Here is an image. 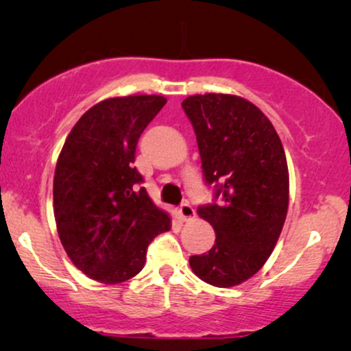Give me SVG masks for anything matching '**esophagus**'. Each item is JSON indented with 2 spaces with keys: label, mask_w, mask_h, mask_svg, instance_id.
<instances>
[{
  "label": "esophagus",
  "mask_w": 351,
  "mask_h": 351,
  "mask_svg": "<svg viewBox=\"0 0 351 351\" xmlns=\"http://www.w3.org/2000/svg\"><path fill=\"white\" fill-rule=\"evenodd\" d=\"M179 213H180V215H182V219L185 220V222H189V220H191V219H195V215H196V213H195V209L191 208V204L190 203H182V206H180V209H179Z\"/></svg>",
  "instance_id": "1"
}]
</instances>
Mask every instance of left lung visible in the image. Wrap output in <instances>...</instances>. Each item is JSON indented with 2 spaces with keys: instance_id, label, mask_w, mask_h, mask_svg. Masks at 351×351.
Returning a JSON list of instances; mask_svg holds the SVG:
<instances>
[{
  "instance_id": "left-lung-1",
  "label": "left lung",
  "mask_w": 351,
  "mask_h": 351,
  "mask_svg": "<svg viewBox=\"0 0 351 351\" xmlns=\"http://www.w3.org/2000/svg\"><path fill=\"white\" fill-rule=\"evenodd\" d=\"M182 108L195 129L206 184L220 199L198 208L213 225L215 244L191 256L190 267L208 285L238 286L263 267L285 225V148L270 119L238 95H190Z\"/></svg>"
}]
</instances>
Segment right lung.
I'll return each mask as SVG.
<instances>
[{
	"mask_svg": "<svg viewBox=\"0 0 351 351\" xmlns=\"http://www.w3.org/2000/svg\"><path fill=\"white\" fill-rule=\"evenodd\" d=\"M167 100L105 99L89 108L62 147L54 174V217L62 246L84 275L104 285L131 280L171 217L141 186L138 137Z\"/></svg>",
	"mask_w": 351,
	"mask_h": 351,
	"instance_id": "add662e5",
	"label": "right lung"
}]
</instances>
